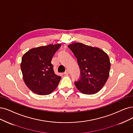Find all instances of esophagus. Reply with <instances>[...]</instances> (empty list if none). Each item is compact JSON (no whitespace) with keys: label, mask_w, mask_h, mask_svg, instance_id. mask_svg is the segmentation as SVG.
Returning a JSON list of instances; mask_svg holds the SVG:
<instances>
[{"label":"esophagus","mask_w":133,"mask_h":133,"mask_svg":"<svg viewBox=\"0 0 133 133\" xmlns=\"http://www.w3.org/2000/svg\"><path fill=\"white\" fill-rule=\"evenodd\" d=\"M70 71L68 70H67L65 72H64V74L65 75H69L70 74Z\"/></svg>","instance_id":"obj_1"}]
</instances>
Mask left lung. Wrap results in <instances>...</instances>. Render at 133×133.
I'll return each mask as SVG.
<instances>
[{"mask_svg":"<svg viewBox=\"0 0 133 133\" xmlns=\"http://www.w3.org/2000/svg\"><path fill=\"white\" fill-rule=\"evenodd\" d=\"M77 58L80 68L79 79L75 82L77 89L85 94L99 92L109 77L111 63L102 49L75 43L68 46Z\"/></svg>","mask_w":133,"mask_h":133,"instance_id":"left-lung-1","label":"left lung"}]
</instances>
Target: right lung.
Masks as SVG:
<instances>
[{"mask_svg":"<svg viewBox=\"0 0 133 133\" xmlns=\"http://www.w3.org/2000/svg\"><path fill=\"white\" fill-rule=\"evenodd\" d=\"M61 46V44H56L34 48L23 55L21 63L23 79L32 92L46 95L57 88L61 77L54 72L51 62Z\"/></svg>","mask_w":133,"mask_h":133,"instance_id":"1","label":"right lung"}]
</instances>
